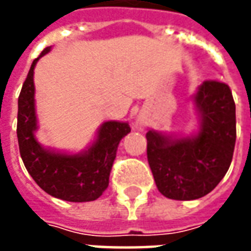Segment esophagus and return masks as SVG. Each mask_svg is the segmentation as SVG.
Returning <instances> with one entry per match:
<instances>
[{
	"label": "esophagus",
	"instance_id": "obj_1",
	"mask_svg": "<svg viewBox=\"0 0 251 251\" xmlns=\"http://www.w3.org/2000/svg\"><path fill=\"white\" fill-rule=\"evenodd\" d=\"M142 126H144V122H141V121H140V120L137 121V127H140V129H141Z\"/></svg>",
	"mask_w": 251,
	"mask_h": 251
}]
</instances>
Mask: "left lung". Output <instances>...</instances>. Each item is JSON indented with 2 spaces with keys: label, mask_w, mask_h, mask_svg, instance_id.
Here are the masks:
<instances>
[{
  "label": "left lung",
  "mask_w": 251,
  "mask_h": 251,
  "mask_svg": "<svg viewBox=\"0 0 251 251\" xmlns=\"http://www.w3.org/2000/svg\"><path fill=\"white\" fill-rule=\"evenodd\" d=\"M200 126L194 136L147 133L148 163L158 191L168 199L194 200L210 194L230 168L237 138L230 87L205 80L194 95Z\"/></svg>",
  "instance_id": "obj_1"
}]
</instances>
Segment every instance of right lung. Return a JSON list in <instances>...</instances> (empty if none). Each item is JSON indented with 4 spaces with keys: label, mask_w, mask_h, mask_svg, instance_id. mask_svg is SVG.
Here are the masks:
<instances>
[{
    "label": "right lung",
    "mask_w": 251,
    "mask_h": 251,
    "mask_svg": "<svg viewBox=\"0 0 251 251\" xmlns=\"http://www.w3.org/2000/svg\"><path fill=\"white\" fill-rule=\"evenodd\" d=\"M51 51L47 47L33 60L19 97L17 138L26 171L41 189L67 201H93L109 187L118 144L130 131L127 122L107 121L99 127L91 147L76 154L55 152L37 142L33 71L37 60Z\"/></svg>",
    "instance_id": "add662e5"
}]
</instances>
